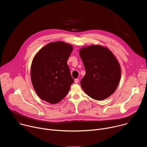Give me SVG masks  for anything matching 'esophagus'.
<instances>
[{
  "mask_svg": "<svg viewBox=\"0 0 147 147\" xmlns=\"http://www.w3.org/2000/svg\"><path fill=\"white\" fill-rule=\"evenodd\" d=\"M74 82L76 83V84H77V83L78 82V78L75 79V80H74Z\"/></svg>",
  "mask_w": 147,
  "mask_h": 147,
  "instance_id": "34e87169",
  "label": "esophagus"
}]
</instances>
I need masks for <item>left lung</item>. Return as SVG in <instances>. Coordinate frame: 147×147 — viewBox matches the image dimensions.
<instances>
[{
  "mask_svg": "<svg viewBox=\"0 0 147 147\" xmlns=\"http://www.w3.org/2000/svg\"><path fill=\"white\" fill-rule=\"evenodd\" d=\"M79 53L86 71L80 82L84 91L97 100L112 95L120 82L121 67L111 50L92 45L81 48Z\"/></svg>",
  "mask_w": 147,
  "mask_h": 147,
  "instance_id": "8db88e82",
  "label": "left lung"
}]
</instances>
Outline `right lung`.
Returning a JSON list of instances; mask_svg holds the SVG:
<instances>
[{"label":"right lung","mask_w":147,"mask_h":147,"mask_svg":"<svg viewBox=\"0 0 147 147\" xmlns=\"http://www.w3.org/2000/svg\"><path fill=\"white\" fill-rule=\"evenodd\" d=\"M73 50L71 45L63 41L51 42L34 56L31 67V79L38 96L51 104L63 99L74 82L67 60Z\"/></svg>","instance_id":"right-lung-1"}]
</instances>
